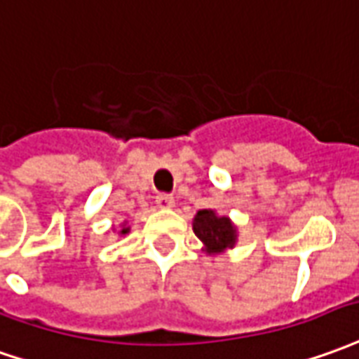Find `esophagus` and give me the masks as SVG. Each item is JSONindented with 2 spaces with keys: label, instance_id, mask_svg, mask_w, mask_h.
<instances>
[{
  "label": "esophagus",
  "instance_id": "obj_1",
  "mask_svg": "<svg viewBox=\"0 0 359 359\" xmlns=\"http://www.w3.org/2000/svg\"><path fill=\"white\" fill-rule=\"evenodd\" d=\"M155 202H157L159 208H172V204H175V198H172L171 194H159V196L155 198Z\"/></svg>",
  "mask_w": 359,
  "mask_h": 359
}]
</instances>
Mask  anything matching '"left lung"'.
Instances as JSON below:
<instances>
[{
  "label": "left lung",
  "instance_id": "obj_1",
  "mask_svg": "<svg viewBox=\"0 0 359 359\" xmlns=\"http://www.w3.org/2000/svg\"><path fill=\"white\" fill-rule=\"evenodd\" d=\"M192 229L210 255L233 249L237 243V227L227 215H217L214 210H200L192 222Z\"/></svg>",
  "mask_w": 359,
  "mask_h": 359
}]
</instances>
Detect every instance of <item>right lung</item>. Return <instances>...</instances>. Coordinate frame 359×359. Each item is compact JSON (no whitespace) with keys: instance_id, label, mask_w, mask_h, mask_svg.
Returning <instances> with one entry per match:
<instances>
[{"instance_id":"right-lung-1","label":"right lung","mask_w":359,"mask_h":359,"mask_svg":"<svg viewBox=\"0 0 359 359\" xmlns=\"http://www.w3.org/2000/svg\"><path fill=\"white\" fill-rule=\"evenodd\" d=\"M128 231H130V227H122V229H120V235H126Z\"/></svg>"}]
</instances>
